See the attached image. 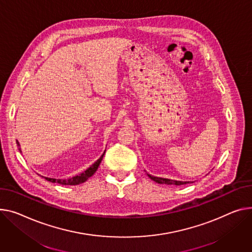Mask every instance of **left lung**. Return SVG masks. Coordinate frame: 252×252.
<instances>
[{
	"label": "left lung",
	"mask_w": 252,
	"mask_h": 252,
	"mask_svg": "<svg viewBox=\"0 0 252 252\" xmlns=\"http://www.w3.org/2000/svg\"><path fill=\"white\" fill-rule=\"evenodd\" d=\"M148 176L154 180L155 182L157 183H160V184H174V186H182V184H187V183H189V181H179V180H173V179H168V178H162V177H155V176H152L148 174Z\"/></svg>",
	"instance_id": "1"
}]
</instances>
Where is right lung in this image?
<instances>
[{
  "instance_id": "obj_1",
  "label": "right lung",
  "mask_w": 252,
  "mask_h": 252,
  "mask_svg": "<svg viewBox=\"0 0 252 252\" xmlns=\"http://www.w3.org/2000/svg\"><path fill=\"white\" fill-rule=\"evenodd\" d=\"M19 145V143H17ZM20 152H21V149L19 148ZM105 153V152H104ZM104 153L102 154V156L100 157L94 164H92L89 168L87 170L84 171L83 173L79 174V175H76L74 177H71L69 179H56V178H48V177H44L47 181H50V182H57V183H60V184H63V186H77V184H81L83 182H85L89 177H91L95 172L96 170L98 169L99 167V164L101 163L102 159H103V156H104ZM43 177V176H42Z\"/></svg>"
}]
</instances>
